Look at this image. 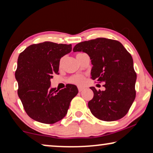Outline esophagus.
Returning <instances> with one entry per match:
<instances>
[{"mask_svg":"<svg viewBox=\"0 0 153 153\" xmlns=\"http://www.w3.org/2000/svg\"><path fill=\"white\" fill-rule=\"evenodd\" d=\"M83 89H84V88H82V87H78V90H79V92L83 91Z\"/></svg>","mask_w":153,"mask_h":153,"instance_id":"1","label":"esophagus"}]
</instances>
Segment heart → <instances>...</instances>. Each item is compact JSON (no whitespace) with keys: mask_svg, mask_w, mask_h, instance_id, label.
Listing matches in <instances>:
<instances>
[{"mask_svg":"<svg viewBox=\"0 0 153 153\" xmlns=\"http://www.w3.org/2000/svg\"><path fill=\"white\" fill-rule=\"evenodd\" d=\"M81 53H79L76 54V56H78L79 54H80ZM65 60V58L62 57L60 58V60H59V68H62V65H63ZM69 82L71 83H73V84H76L77 85H82L83 83L85 82V76L82 74H76V75H74V76H71L70 79H69Z\"/></svg>","mask_w":153,"mask_h":153,"instance_id":"b5f03b06","label":"heart"}]
</instances>
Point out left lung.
Returning <instances> with one entry per match:
<instances>
[{
  "label": "left lung",
  "mask_w": 153,
  "mask_h": 153,
  "mask_svg": "<svg viewBox=\"0 0 153 153\" xmlns=\"http://www.w3.org/2000/svg\"><path fill=\"white\" fill-rule=\"evenodd\" d=\"M73 51L86 53L93 65L91 79L105 83L104 91L91 87L94 93L88 102L92 114L108 122L123 118L136 97L137 74L131 54L120 42L104 37L78 43Z\"/></svg>",
  "instance_id": "obj_1"
}]
</instances>
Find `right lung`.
<instances>
[{
	"label": "right lung",
	"instance_id": "right-lung-1",
	"mask_svg": "<svg viewBox=\"0 0 153 153\" xmlns=\"http://www.w3.org/2000/svg\"><path fill=\"white\" fill-rule=\"evenodd\" d=\"M71 51L72 45L45 42L30 45L19 56L15 72L18 95L33 120L53 124L66 116L78 93L77 87L68 84L60 91L51 88L50 79L59 74V60Z\"/></svg>",
	"mask_w": 153,
	"mask_h": 153
}]
</instances>
